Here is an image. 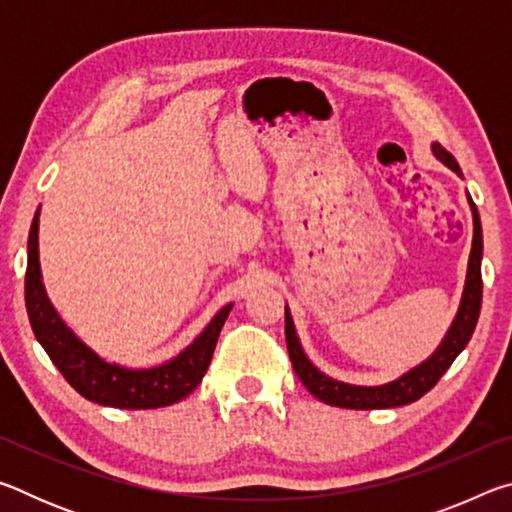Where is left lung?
<instances>
[{"mask_svg": "<svg viewBox=\"0 0 512 512\" xmlns=\"http://www.w3.org/2000/svg\"><path fill=\"white\" fill-rule=\"evenodd\" d=\"M431 151L436 158L447 164L449 169L456 171L463 178L461 167L454 160V155L445 151L440 144H431ZM467 203H470L472 219H474V237H472V250H470V262H467V277H465V289L461 298V307L454 318L452 327L445 334L443 343L438 345L436 352L431 354L427 361H422L420 366L404 372L400 379L388 381L381 386H354L343 384L327 377L325 372H320L314 363L307 359L305 350H302L300 339L296 334V325H293L289 307L284 309V332H287V348L289 357L296 370L298 379L305 384L307 391L318 397L320 402L341 406V409H395V406L411 404L420 400L424 393H429L433 386L438 384V379L445 375L447 368L452 366L454 359L465 350V345L470 343L472 332L479 320L481 311V296H483V282H481V257H483V232H481V219L476 212V205L467 194Z\"/></svg>", "mask_w": 512, "mask_h": 512, "instance_id": "left-lung-1", "label": "left lung"}]
</instances>
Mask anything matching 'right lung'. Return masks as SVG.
Segmentation results:
<instances>
[{
  "label": "right lung",
  "instance_id": "1",
  "mask_svg": "<svg viewBox=\"0 0 512 512\" xmlns=\"http://www.w3.org/2000/svg\"><path fill=\"white\" fill-rule=\"evenodd\" d=\"M38 225L40 207L29 230L24 300H27L33 334L60 370V375L69 381V386L79 391L85 400L115 406V409H160V406L180 402L192 393L210 366L232 302L210 320V325L196 336L192 345H187L178 357L162 363V366L133 370L108 363L60 320L58 311L49 302L40 273Z\"/></svg>",
  "mask_w": 512,
  "mask_h": 512
}]
</instances>
